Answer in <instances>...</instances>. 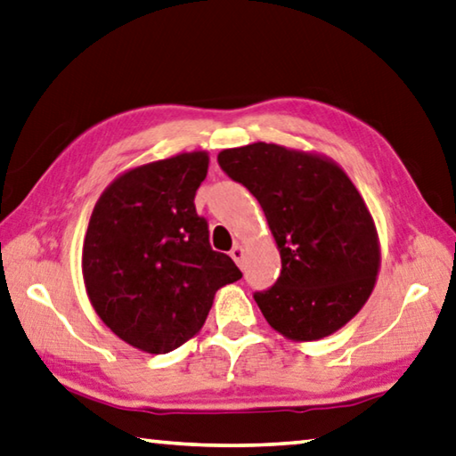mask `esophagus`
Listing matches in <instances>:
<instances>
[{
  "label": "esophagus",
  "mask_w": 456,
  "mask_h": 456,
  "mask_svg": "<svg viewBox=\"0 0 456 456\" xmlns=\"http://www.w3.org/2000/svg\"><path fill=\"white\" fill-rule=\"evenodd\" d=\"M231 259H233L237 265H241V261H243V255H245V249H243V245H233V249H231Z\"/></svg>",
  "instance_id": "1"
}]
</instances>
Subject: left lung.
I'll list each match as a JSON object with an SVG mask.
<instances>
[{
    "mask_svg": "<svg viewBox=\"0 0 456 456\" xmlns=\"http://www.w3.org/2000/svg\"><path fill=\"white\" fill-rule=\"evenodd\" d=\"M221 169L259 201L281 255V275L255 293L269 325L297 343L345 327L372 293L379 233L349 175L329 157L256 142L223 149Z\"/></svg>",
    "mask_w": 456,
    "mask_h": 456,
    "instance_id": "8db88e82",
    "label": "left lung"
}]
</instances>
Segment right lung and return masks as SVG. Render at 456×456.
<instances>
[{
    "instance_id": "1",
    "label": "right lung",
    "mask_w": 456,
    "mask_h": 456,
    "mask_svg": "<svg viewBox=\"0 0 456 456\" xmlns=\"http://www.w3.org/2000/svg\"><path fill=\"white\" fill-rule=\"evenodd\" d=\"M209 153L191 151L127 169L91 213L81 253L86 291L107 327L139 351L163 354L200 333L215 293L241 279L209 245L195 193Z\"/></svg>"
}]
</instances>
